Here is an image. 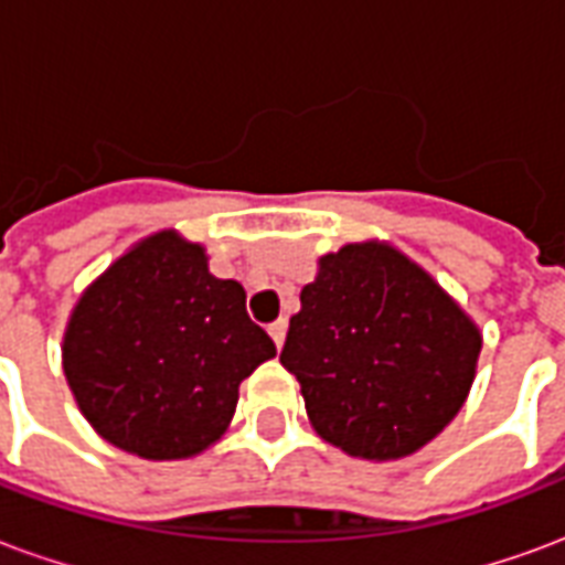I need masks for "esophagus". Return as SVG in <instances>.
<instances>
[{"label": "esophagus", "instance_id": "1", "mask_svg": "<svg viewBox=\"0 0 565 565\" xmlns=\"http://www.w3.org/2000/svg\"><path fill=\"white\" fill-rule=\"evenodd\" d=\"M269 335L271 342H275V348H281L284 344V335H287V320H275V323H269Z\"/></svg>", "mask_w": 565, "mask_h": 565}]
</instances>
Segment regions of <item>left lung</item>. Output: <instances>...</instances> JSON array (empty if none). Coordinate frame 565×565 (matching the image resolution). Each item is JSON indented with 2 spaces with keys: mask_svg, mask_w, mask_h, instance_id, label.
<instances>
[{
  "mask_svg": "<svg viewBox=\"0 0 565 565\" xmlns=\"http://www.w3.org/2000/svg\"><path fill=\"white\" fill-rule=\"evenodd\" d=\"M299 302L281 366L323 441L360 460H403L457 417L481 330L399 247L369 238L323 254Z\"/></svg>",
  "mask_w": 565,
  "mask_h": 565,
  "instance_id": "left-lung-1",
  "label": "left lung"
}]
</instances>
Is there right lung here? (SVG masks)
<instances>
[{
	"instance_id": "add662e5",
	"label": "right lung",
	"mask_w": 565,
	"mask_h": 565,
	"mask_svg": "<svg viewBox=\"0 0 565 565\" xmlns=\"http://www.w3.org/2000/svg\"><path fill=\"white\" fill-rule=\"evenodd\" d=\"M271 356L245 287L214 278L205 247L178 230L124 250L78 296L63 335L81 415L141 460H186L221 441L238 384Z\"/></svg>"
}]
</instances>
